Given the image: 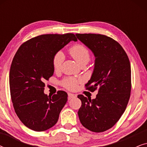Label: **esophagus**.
Wrapping results in <instances>:
<instances>
[{"label":"esophagus","instance_id":"obj_1","mask_svg":"<svg viewBox=\"0 0 147 147\" xmlns=\"http://www.w3.org/2000/svg\"><path fill=\"white\" fill-rule=\"evenodd\" d=\"M76 94H71V93H68V99L70 100L71 99V98H76Z\"/></svg>","mask_w":147,"mask_h":147}]
</instances>
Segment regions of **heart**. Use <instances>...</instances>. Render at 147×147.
Instances as JSON below:
<instances>
[{"mask_svg":"<svg viewBox=\"0 0 147 147\" xmlns=\"http://www.w3.org/2000/svg\"><path fill=\"white\" fill-rule=\"evenodd\" d=\"M69 53L72 57L78 62L80 65L84 63H88L90 58L89 50L82 45H76L69 49ZM65 59V56L62 51H58L55 54L53 58V66L55 71L61 69L62 64ZM78 82L74 78H69L65 80L63 85L65 88L69 90H75L78 87Z\"/></svg>","mask_w":147,"mask_h":147,"instance_id":"b5f03b06","label":"heart"}]
</instances>
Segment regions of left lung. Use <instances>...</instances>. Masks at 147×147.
I'll list each match as a JSON object with an SVG mask.
<instances>
[{
  "label": "left lung",
  "instance_id": "left-lung-1",
  "mask_svg": "<svg viewBox=\"0 0 147 147\" xmlns=\"http://www.w3.org/2000/svg\"><path fill=\"white\" fill-rule=\"evenodd\" d=\"M95 57L90 80L86 84L96 98L78 95L82 106L78 116L82 125L95 132L111 128L125 111L131 90V69L123 48L112 38L100 34H76Z\"/></svg>",
  "mask_w": 147,
  "mask_h": 147
}]
</instances>
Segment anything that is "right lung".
Listing matches in <instances>:
<instances>
[{"label": "right lung", "mask_w": 147, "mask_h": 147, "mask_svg": "<svg viewBox=\"0 0 147 147\" xmlns=\"http://www.w3.org/2000/svg\"><path fill=\"white\" fill-rule=\"evenodd\" d=\"M72 41H78L73 33L39 35L22 44L13 58L11 100L17 116L30 129L41 132L53 127L67 101L64 91L53 96L44 93V82L53 74V56Z\"/></svg>", "instance_id": "add662e5"}]
</instances>
